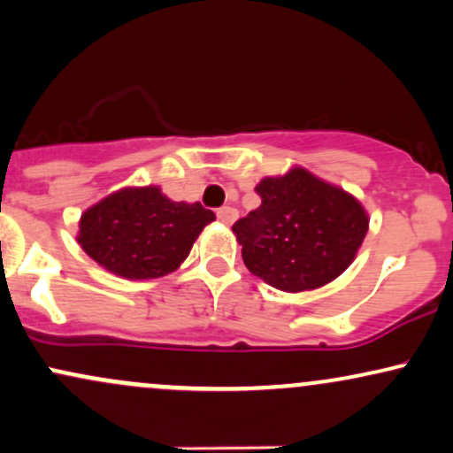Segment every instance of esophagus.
<instances>
[{"label":"esophagus","instance_id":"1","mask_svg":"<svg viewBox=\"0 0 453 453\" xmlns=\"http://www.w3.org/2000/svg\"><path fill=\"white\" fill-rule=\"evenodd\" d=\"M236 217H238V211L232 209V206H221V209L217 211V219L226 223V226H232V223L236 221Z\"/></svg>","mask_w":453,"mask_h":453}]
</instances>
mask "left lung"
<instances>
[{"label":"left lung","instance_id":"8db88e82","mask_svg":"<svg viewBox=\"0 0 453 453\" xmlns=\"http://www.w3.org/2000/svg\"><path fill=\"white\" fill-rule=\"evenodd\" d=\"M256 191L262 204L232 226L256 277L283 292H304L353 262L368 230L356 197L303 168L264 179Z\"/></svg>","mask_w":453,"mask_h":453}]
</instances>
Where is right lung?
Returning a JSON list of instances; mask_svg holds the SVG:
<instances>
[{"label": "right lung", "mask_w": 453, "mask_h": 453, "mask_svg": "<svg viewBox=\"0 0 453 453\" xmlns=\"http://www.w3.org/2000/svg\"><path fill=\"white\" fill-rule=\"evenodd\" d=\"M211 221L215 212L200 202H173L157 187H129L81 217L78 242L119 277L157 279L180 266Z\"/></svg>", "instance_id": "right-lung-1"}]
</instances>
